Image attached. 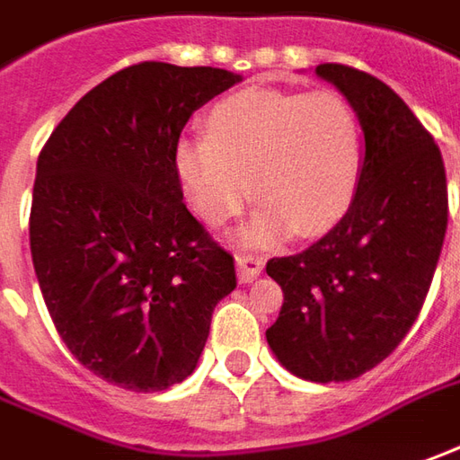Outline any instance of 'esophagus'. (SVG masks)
<instances>
[{"label":"esophagus","instance_id":"1","mask_svg":"<svg viewBox=\"0 0 460 460\" xmlns=\"http://www.w3.org/2000/svg\"><path fill=\"white\" fill-rule=\"evenodd\" d=\"M235 270L240 283H252L262 272V258H255V255H237Z\"/></svg>","mask_w":460,"mask_h":460}]
</instances>
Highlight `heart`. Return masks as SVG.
Instances as JSON below:
<instances>
[{"label":"heart","instance_id":"obj_1","mask_svg":"<svg viewBox=\"0 0 460 460\" xmlns=\"http://www.w3.org/2000/svg\"><path fill=\"white\" fill-rule=\"evenodd\" d=\"M205 139H180L175 175L208 227H223L252 198L250 245L328 233L350 210L363 177V129L335 90L248 87L212 104Z\"/></svg>","mask_w":460,"mask_h":460}]
</instances>
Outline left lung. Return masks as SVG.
Instances as JSON below:
<instances>
[{
  "mask_svg": "<svg viewBox=\"0 0 460 460\" xmlns=\"http://www.w3.org/2000/svg\"><path fill=\"white\" fill-rule=\"evenodd\" d=\"M315 75L356 107L363 177L328 235L268 262L283 308L265 338L297 378L343 383L391 356L416 323L446 237L448 190L441 150L385 82L345 65Z\"/></svg>",
  "mask_w": 460,
  "mask_h": 460,
  "instance_id": "8db88e82",
  "label": "left lung"
}]
</instances>
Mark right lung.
<instances>
[{
  "label": "right lung",
  "mask_w": 460,
  "mask_h": 460,
  "mask_svg": "<svg viewBox=\"0 0 460 460\" xmlns=\"http://www.w3.org/2000/svg\"><path fill=\"white\" fill-rule=\"evenodd\" d=\"M237 82L215 66L132 65L87 92L40 152L30 248L44 303L69 353L119 388L185 381L235 290L233 255L182 202L175 147L192 112Z\"/></svg>",
  "instance_id": "right-lung-1"
}]
</instances>
